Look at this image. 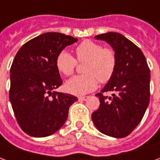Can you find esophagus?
<instances>
[{"instance_id": "34e87169", "label": "esophagus", "mask_w": 160, "mask_h": 160, "mask_svg": "<svg viewBox=\"0 0 160 160\" xmlns=\"http://www.w3.org/2000/svg\"><path fill=\"white\" fill-rule=\"evenodd\" d=\"M88 98V97H79V100H80V101H86Z\"/></svg>"}]
</instances>
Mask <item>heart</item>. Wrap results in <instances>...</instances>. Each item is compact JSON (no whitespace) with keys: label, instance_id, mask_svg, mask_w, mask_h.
Instances as JSON below:
<instances>
[{"label":"heart","instance_id":"heart-1","mask_svg":"<svg viewBox=\"0 0 160 160\" xmlns=\"http://www.w3.org/2000/svg\"><path fill=\"white\" fill-rule=\"evenodd\" d=\"M76 55L79 62H86V73L76 75L66 81L65 88L71 94L76 96L88 94L97 88L98 80L106 83L113 77L118 59L112 48H103L99 43L87 40L76 48ZM76 65V59L67 50L61 51L56 58L57 69L65 76L72 74Z\"/></svg>","mask_w":160,"mask_h":160}]
</instances>
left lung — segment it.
<instances>
[{
  "label": "left lung",
  "instance_id": "obj_1",
  "mask_svg": "<svg viewBox=\"0 0 160 160\" xmlns=\"http://www.w3.org/2000/svg\"><path fill=\"white\" fill-rule=\"evenodd\" d=\"M95 38L112 46L118 63L112 78L96 95L100 106L92 113V120L102 134L126 137L140 123L149 105L151 72L143 53L124 35L109 32ZM108 91L113 97L107 100L102 93Z\"/></svg>",
  "mask_w": 160,
  "mask_h": 160
}]
</instances>
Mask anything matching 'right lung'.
<instances>
[{"label": "right lung", "instance_id": "obj_1", "mask_svg": "<svg viewBox=\"0 0 160 160\" xmlns=\"http://www.w3.org/2000/svg\"><path fill=\"white\" fill-rule=\"evenodd\" d=\"M78 39L46 32L32 39L18 51L10 68L9 101L21 129L33 137H45L65 123L70 106L78 98L53 91L63 80L56 58Z\"/></svg>", "mask_w": 160, "mask_h": 160}]
</instances>
